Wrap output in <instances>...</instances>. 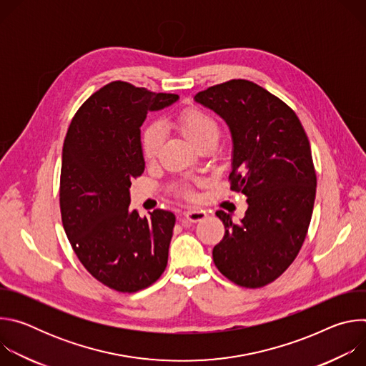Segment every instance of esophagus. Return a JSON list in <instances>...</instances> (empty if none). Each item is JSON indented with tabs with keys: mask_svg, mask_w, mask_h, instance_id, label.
<instances>
[{
	"mask_svg": "<svg viewBox=\"0 0 366 366\" xmlns=\"http://www.w3.org/2000/svg\"><path fill=\"white\" fill-rule=\"evenodd\" d=\"M184 217H185V220L189 222V223H198V222L204 220V219L207 217V214H205V212H202V210H189V212H187V213L184 214Z\"/></svg>",
	"mask_w": 366,
	"mask_h": 366,
	"instance_id": "1",
	"label": "esophagus"
}]
</instances>
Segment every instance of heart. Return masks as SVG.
Returning <instances> with one entry per match:
<instances>
[{"mask_svg": "<svg viewBox=\"0 0 366 366\" xmlns=\"http://www.w3.org/2000/svg\"><path fill=\"white\" fill-rule=\"evenodd\" d=\"M177 126L182 136L197 147L199 143L217 139L219 137V124L217 122L199 109H187L178 119ZM164 143V130L159 124H149L143 129L140 137V150L146 161H153L158 156Z\"/></svg>", "mask_w": 366, "mask_h": 366, "instance_id": "1", "label": "heart"}]
</instances>
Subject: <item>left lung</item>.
Returning a JSON list of instances; mask_svg holds the SVG:
<instances>
[{"label":"left lung","mask_w":366,"mask_h":366,"mask_svg":"<svg viewBox=\"0 0 366 366\" xmlns=\"http://www.w3.org/2000/svg\"><path fill=\"white\" fill-rule=\"evenodd\" d=\"M194 101L226 122L233 144L230 189L247 198L239 223L216 213L226 233L213 260L232 282L264 287L292 264L310 226L317 179L308 137L285 102L246 79L201 91Z\"/></svg>","instance_id":"obj_1"}]
</instances>
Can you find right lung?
<instances>
[{
	"label": "right lung",
	"instance_id": "obj_1",
	"mask_svg": "<svg viewBox=\"0 0 366 366\" xmlns=\"http://www.w3.org/2000/svg\"><path fill=\"white\" fill-rule=\"evenodd\" d=\"M179 99L112 82L78 110L62 149L61 213L85 269L120 292L153 284L167 268L175 216L130 210L132 179L144 171L140 127L147 113Z\"/></svg>",
	"mask_w": 366,
	"mask_h": 366
}]
</instances>
